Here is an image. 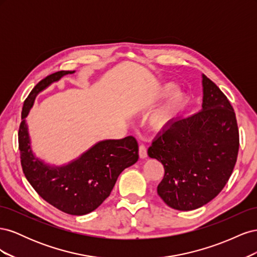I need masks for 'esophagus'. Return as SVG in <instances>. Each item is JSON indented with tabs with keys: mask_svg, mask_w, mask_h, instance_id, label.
<instances>
[{
	"mask_svg": "<svg viewBox=\"0 0 257 257\" xmlns=\"http://www.w3.org/2000/svg\"><path fill=\"white\" fill-rule=\"evenodd\" d=\"M139 157H141V159H146L148 157L147 147L145 145L139 146Z\"/></svg>",
	"mask_w": 257,
	"mask_h": 257,
	"instance_id": "esophagus-1",
	"label": "esophagus"
}]
</instances>
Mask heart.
<instances>
[{"label": "heart", "instance_id": "b5f03b06", "mask_svg": "<svg viewBox=\"0 0 257 257\" xmlns=\"http://www.w3.org/2000/svg\"><path fill=\"white\" fill-rule=\"evenodd\" d=\"M173 89V85H167V91ZM185 103V94L181 91H177L169 98L164 107L155 112L149 121L150 126L155 131H162L167 127L173 121L175 115L181 109Z\"/></svg>", "mask_w": 257, "mask_h": 257}]
</instances>
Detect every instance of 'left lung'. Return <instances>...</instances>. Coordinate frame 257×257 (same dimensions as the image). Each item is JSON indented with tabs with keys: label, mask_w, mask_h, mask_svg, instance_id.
<instances>
[{
	"label": "left lung",
	"mask_w": 257,
	"mask_h": 257,
	"mask_svg": "<svg viewBox=\"0 0 257 257\" xmlns=\"http://www.w3.org/2000/svg\"><path fill=\"white\" fill-rule=\"evenodd\" d=\"M203 88V109L170 122L148 149L165 169L159 196L181 211L208 204L223 190L239 150L236 114L228 98L205 75Z\"/></svg>",
	"instance_id": "obj_1"
}]
</instances>
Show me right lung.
I'll use <instances>...</instances> for the list:
<instances>
[{"label": "right lung", "instance_id": "obj_1", "mask_svg": "<svg viewBox=\"0 0 257 257\" xmlns=\"http://www.w3.org/2000/svg\"><path fill=\"white\" fill-rule=\"evenodd\" d=\"M73 73H53L31 91L22 108L18 142L23 174L38 195L61 211L83 215L102 204L110 195L119 175L137 162L138 144L133 136L99 142L80 158L60 167L49 166L34 157L25 118L38 93Z\"/></svg>", "mask_w": 257, "mask_h": 257}]
</instances>
